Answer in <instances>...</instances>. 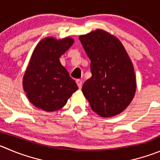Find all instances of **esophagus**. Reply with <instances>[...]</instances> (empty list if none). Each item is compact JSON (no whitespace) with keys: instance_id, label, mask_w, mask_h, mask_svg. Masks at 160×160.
<instances>
[{"instance_id":"esophagus-1","label":"esophagus","mask_w":160,"mask_h":160,"mask_svg":"<svg viewBox=\"0 0 160 160\" xmlns=\"http://www.w3.org/2000/svg\"><path fill=\"white\" fill-rule=\"evenodd\" d=\"M77 85H78V88H82V85H83V82H82V80H77Z\"/></svg>"}]
</instances>
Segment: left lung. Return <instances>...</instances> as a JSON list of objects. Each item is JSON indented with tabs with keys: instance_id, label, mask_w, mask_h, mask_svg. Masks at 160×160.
<instances>
[{
	"instance_id": "1",
	"label": "left lung",
	"mask_w": 160,
	"mask_h": 160,
	"mask_svg": "<svg viewBox=\"0 0 160 160\" xmlns=\"http://www.w3.org/2000/svg\"><path fill=\"white\" fill-rule=\"evenodd\" d=\"M91 60L92 77L82 92L92 110L101 117L115 116L123 111L136 92L134 68L121 42L102 30L79 38Z\"/></svg>"
}]
</instances>
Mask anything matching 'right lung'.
Listing matches in <instances>:
<instances>
[{"mask_svg": "<svg viewBox=\"0 0 160 160\" xmlns=\"http://www.w3.org/2000/svg\"><path fill=\"white\" fill-rule=\"evenodd\" d=\"M73 44V39L41 40L33 52L23 80L30 102L45 111L58 110L78 89L75 80L59 61L60 57Z\"/></svg>", "mask_w": 160, "mask_h": 160, "instance_id": "obj_1", "label": "right lung"}]
</instances>
